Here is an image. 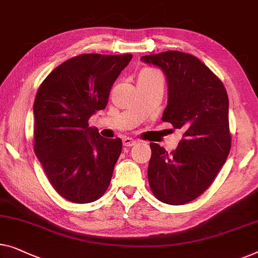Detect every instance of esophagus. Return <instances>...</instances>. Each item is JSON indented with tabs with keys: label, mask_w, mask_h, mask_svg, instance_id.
I'll return each mask as SVG.
<instances>
[{
	"label": "esophagus",
	"mask_w": 258,
	"mask_h": 258,
	"mask_svg": "<svg viewBox=\"0 0 258 258\" xmlns=\"http://www.w3.org/2000/svg\"><path fill=\"white\" fill-rule=\"evenodd\" d=\"M122 142H123V145H124V147H133V145L136 144V141L133 140V138H129V137H124Z\"/></svg>",
	"instance_id": "1"
}]
</instances>
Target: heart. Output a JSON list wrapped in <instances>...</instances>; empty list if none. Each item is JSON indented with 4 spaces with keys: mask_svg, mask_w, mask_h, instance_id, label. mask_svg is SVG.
Segmentation results:
<instances>
[{
    "mask_svg": "<svg viewBox=\"0 0 258 258\" xmlns=\"http://www.w3.org/2000/svg\"><path fill=\"white\" fill-rule=\"evenodd\" d=\"M150 72H154V71H151V70H144V71H142V72H141L140 74H145V73H150Z\"/></svg>",
    "mask_w": 258,
    "mask_h": 258,
    "instance_id": "1",
    "label": "heart"
}]
</instances>
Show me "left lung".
<instances>
[{"instance_id":"8db88e82","label":"left lung","mask_w":258,"mask_h":258,"mask_svg":"<svg viewBox=\"0 0 258 258\" xmlns=\"http://www.w3.org/2000/svg\"><path fill=\"white\" fill-rule=\"evenodd\" d=\"M141 60L165 74L169 95L162 120L182 132L171 154L150 143L149 185L164 204H187L210 187L229 155L228 95L219 78L192 54L166 51Z\"/></svg>"}]
</instances>
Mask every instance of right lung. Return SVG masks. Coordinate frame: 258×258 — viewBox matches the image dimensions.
<instances>
[{
	"mask_svg": "<svg viewBox=\"0 0 258 258\" xmlns=\"http://www.w3.org/2000/svg\"><path fill=\"white\" fill-rule=\"evenodd\" d=\"M132 58L77 55L39 86L33 103L35 154L53 188L71 203H93L110 184L122 141L100 136L88 120L106 108L111 86Z\"/></svg>",
	"mask_w": 258,
	"mask_h": 258,
	"instance_id": "right-lung-1",
	"label": "right lung"
}]
</instances>
